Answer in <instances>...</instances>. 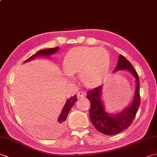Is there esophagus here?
I'll list each match as a JSON object with an SVG mask.
<instances>
[{
	"mask_svg": "<svg viewBox=\"0 0 157 157\" xmlns=\"http://www.w3.org/2000/svg\"><path fill=\"white\" fill-rule=\"evenodd\" d=\"M85 96V92L84 91H79L78 93V98H84Z\"/></svg>",
	"mask_w": 157,
	"mask_h": 157,
	"instance_id": "obj_1",
	"label": "esophagus"
}]
</instances>
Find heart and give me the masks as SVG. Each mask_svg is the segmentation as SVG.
<instances>
[{
	"label": "heart",
	"mask_w": 157,
	"mask_h": 157,
	"mask_svg": "<svg viewBox=\"0 0 157 157\" xmlns=\"http://www.w3.org/2000/svg\"><path fill=\"white\" fill-rule=\"evenodd\" d=\"M110 66V55L104 48L79 46L67 52L64 59L65 74L68 78L79 73L81 81L94 86L105 79Z\"/></svg>",
	"instance_id": "b5f03b06"
}]
</instances>
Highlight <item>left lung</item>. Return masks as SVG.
<instances>
[{"label":"left lung","instance_id":"left-lung-1","mask_svg":"<svg viewBox=\"0 0 157 157\" xmlns=\"http://www.w3.org/2000/svg\"><path fill=\"white\" fill-rule=\"evenodd\" d=\"M126 69L132 73L136 79V93L132 104L129 107L125 109L121 113L115 115H111L105 111L101 98L102 86L92 89L87 92V98L90 102V119L96 130L105 135H115L121 132L131 125L140 105V83L137 72L128 60L122 55L119 56V60L115 71Z\"/></svg>","mask_w":157,"mask_h":157}]
</instances>
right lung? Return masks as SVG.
<instances>
[{
  "mask_svg": "<svg viewBox=\"0 0 157 157\" xmlns=\"http://www.w3.org/2000/svg\"><path fill=\"white\" fill-rule=\"evenodd\" d=\"M59 49V47H55V48H47V49H44V50H41V51H38L37 53H36L35 55H33L31 57H29L25 61H29L32 60V59H34V57L37 56H48L51 55L53 53L56 52L57 51V50ZM77 96L76 95L73 96V97H71L69 99L67 100V101L65 105L63 107V111L61 113V115L59 117L57 122H56V125L54 127V128H52V129L47 130V131H42L41 133L46 138H52L53 136L58 135L63 131V129H65V127L66 125V122L65 120L67 119V117L68 115V113L70 111V109H71L73 105L75 104V102L77 101Z\"/></svg>",
  "mask_w": 157,
  "mask_h": 157,
  "instance_id": "obj_1",
  "label": "right lung"
}]
</instances>
